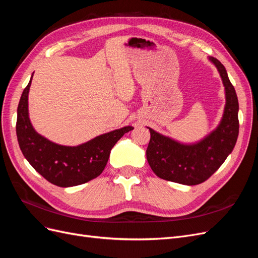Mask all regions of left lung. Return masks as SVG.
<instances>
[{
	"instance_id": "obj_1",
	"label": "left lung",
	"mask_w": 258,
	"mask_h": 258,
	"mask_svg": "<svg viewBox=\"0 0 258 258\" xmlns=\"http://www.w3.org/2000/svg\"><path fill=\"white\" fill-rule=\"evenodd\" d=\"M216 67L225 87L226 104L220 124L201 141L179 143L152 128L146 158L154 173L160 178L184 185H197L212 175L228 157L239 135L237 93L225 67L216 58L209 57Z\"/></svg>"
}]
</instances>
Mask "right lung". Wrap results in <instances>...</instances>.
<instances>
[{
  "mask_svg": "<svg viewBox=\"0 0 258 258\" xmlns=\"http://www.w3.org/2000/svg\"><path fill=\"white\" fill-rule=\"evenodd\" d=\"M32 77L33 74L17 108L16 132L23 156L43 177L59 187L81 185L96 178L104 170L113 146L134 127L113 130L77 146L53 143L38 135L29 118L28 96Z\"/></svg>",
  "mask_w": 258,
  "mask_h": 258,
  "instance_id": "1",
  "label": "right lung"
}]
</instances>
